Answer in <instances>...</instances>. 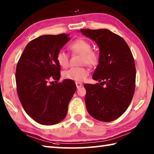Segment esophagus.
Masks as SVG:
<instances>
[{
    "label": "esophagus",
    "instance_id": "34e87169",
    "mask_svg": "<svg viewBox=\"0 0 154 154\" xmlns=\"http://www.w3.org/2000/svg\"><path fill=\"white\" fill-rule=\"evenodd\" d=\"M75 84H76V86H77V89H79V88H80L82 86V84L79 82H76V83H75Z\"/></svg>",
    "mask_w": 154,
    "mask_h": 154
}]
</instances>
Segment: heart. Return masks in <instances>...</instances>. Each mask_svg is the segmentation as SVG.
I'll use <instances>...</instances> for the list:
<instances>
[{
    "mask_svg": "<svg viewBox=\"0 0 154 154\" xmlns=\"http://www.w3.org/2000/svg\"><path fill=\"white\" fill-rule=\"evenodd\" d=\"M68 48L72 53L81 55V64H86L90 66H96L99 63L100 55L98 52L92 49V45L84 38H77L69 44ZM56 60L62 68H66L69 64V57L66 52L60 50L56 54ZM89 75V70L84 66L72 67L63 72V77L66 79L75 82H83Z\"/></svg>",
    "mask_w": 154,
    "mask_h": 154,
    "instance_id": "heart-1",
    "label": "heart"
}]
</instances>
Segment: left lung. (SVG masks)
Returning a JSON list of instances; mask_svg holds the SVG:
<instances>
[{
    "mask_svg": "<svg viewBox=\"0 0 154 154\" xmlns=\"http://www.w3.org/2000/svg\"><path fill=\"white\" fill-rule=\"evenodd\" d=\"M97 43L100 60L92 78L100 83H85V102L91 116L101 122L119 118L128 107L135 90L136 68L128 45L122 36L107 29H82Z\"/></svg>",
    "mask_w": 154,
    "mask_h": 154,
    "instance_id": "1",
    "label": "left lung"
}]
</instances>
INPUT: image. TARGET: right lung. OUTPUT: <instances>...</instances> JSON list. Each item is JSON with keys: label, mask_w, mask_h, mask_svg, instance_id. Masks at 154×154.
<instances>
[{"label": "right lung", "mask_w": 154, "mask_h": 154, "mask_svg": "<svg viewBox=\"0 0 154 154\" xmlns=\"http://www.w3.org/2000/svg\"><path fill=\"white\" fill-rule=\"evenodd\" d=\"M70 39L64 33L38 36L27 44L17 64L15 81L20 103L28 116L41 124L53 125L64 119L76 91L74 81L58 83L60 66L56 54Z\"/></svg>", "instance_id": "1"}]
</instances>
